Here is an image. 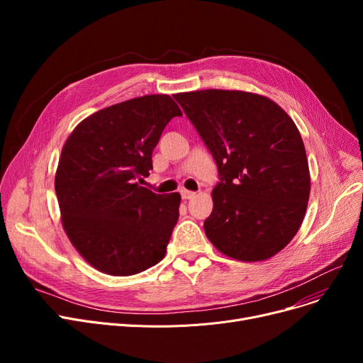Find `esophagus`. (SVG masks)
Instances as JSON below:
<instances>
[{
  "label": "esophagus",
  "mask_w": 363,
  "mask_h": 363,
  "mask_svg": "<svg viewBox=\"0 0 363 363\" xmlns=\"http://www.w3.org/2000/svg\"><path fill=\"white\" fill-rule=\"evenodd\" d=\"M181 196H182L184 200H189V199H194L196 197V193L194 191H188V189H182Z\"/></svg>",
  "instance_id": "1"
}]
</instances>
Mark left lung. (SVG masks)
I'll return each mask as SVG.
<instances>
[{"mask_svg":"<svg viewBox=\"0 0 363 363\" xmlns=\"http://www.w3.org/2000/svg\"><path fill=\"white\" fill-rule=\"evenodd\" d=\"M175 100L218 166L207 238L237 260L275 256L297 234L311 194L296 123L277 103L252 92L204 89Z\"/></svg>","mask_w":363,"mask_h":363,"instance_id":"1","label":"left lung"}]
</instances>
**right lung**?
I'll list each match as a JSON object with an SVG mask.
<instances>
[{"instance_id":"1","label":"right lung","mask_w":363,"mask_h":363,"mask_svg":"<svg viewBox=\"0 0 363 363\" xmlns=\"http://www.w3.org/2000/svg\"><path fill=\"white\" fill-rule=\"evenodd\" d=\"M182 116L169 95L95 111L73 129L55 174L65 231L100 272L128 277L159 263L179 218V193L156 194L148 177L164 126Z\"/></svg>"}]
</instances>
